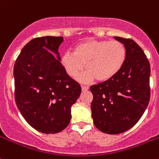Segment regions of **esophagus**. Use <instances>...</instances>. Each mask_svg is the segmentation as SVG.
<instances>
[{"mask_svg":"<svg viewBox=\"0 0 159 159\" xmlns=\"http://www.w3.org/2000/svg\"><path fill=\"white\" fill-rule=\"evenodd\" d=\"M89 88L88 87V86H85V85H81V90H82V91H88L89 90Z\"/></svg>","mask_w":159,"mask_h":159,"instance_id":"esophagus-1","label":"esophagus"}]
</instances>
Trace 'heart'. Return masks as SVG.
Listing matches in <instances>:
<instances>
[{
    "instance_id": "heart-1",
    "label": "heart",
    "mask_w": 159,
    "mask_h": 159,
    "mask_svg": "<svg viewBox=\"0 0 159 159\" xmlns=\"http://www.w3.org/2000/svg\"><path fill=\"white\" fill-rule=\"evenodd\" d=\"M126 48L120 41H87L77 44L73 53L66 52L61 57V65L70 77L76 78L81 71L88 70L78 78L89 82L94 78L105 81L113 78L125 61Z\"/></svg>"
}]
</instances>
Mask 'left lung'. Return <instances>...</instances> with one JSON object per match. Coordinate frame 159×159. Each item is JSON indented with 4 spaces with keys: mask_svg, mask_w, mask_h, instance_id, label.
<instances>
[{
    "mask_svg": "<svg viewBox=\"0 0 159 159\" xmlns=\"http://www.w3.org/2000/svg\"><path fill=\"white\" fill-rule=\"evenodd\" d=\"M126 48L125 61L111 79L90 87L91 116L106 134H120L139 121L150 100V64L143 50L130 38L114 37Z\"/></svg>",
    "mask_w": 159,
    "mask_h": 159,
    "instance_id": "8db88e82",
    "label": "left lung"
}]
</instances>
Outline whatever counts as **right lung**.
I'll return each instance as SVG.
<instances>
[{
	"mask_svg": "<svg viewBox=\"0 0 159 159\" xmlns=\"http://www.w3.org/2000/svg\"><path fill=\"white\" fill-rule=\"evenodd\" d=\"M63 41V37L34 38L14 64L16 105L27 122L44 134L58 133L68 125L70 108L81 92L60 61L58 48Z\"/></svg>",
	"mask_w": 159,
	"mask_h": 159,
	"instance_id": "right-lung-1",
	"label": "right lung"
}]
</instances>
